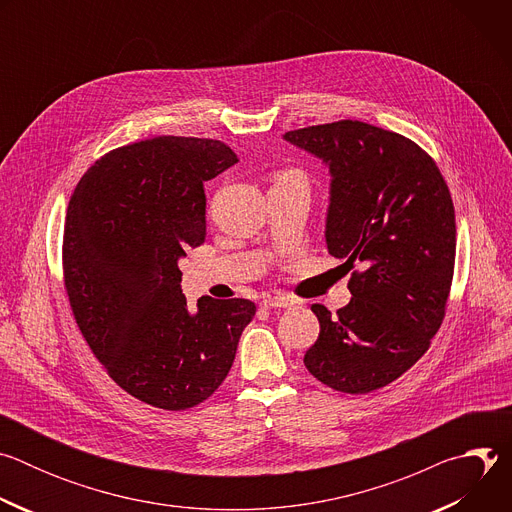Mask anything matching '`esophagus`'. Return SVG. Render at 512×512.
<instances>
[{"label":"esophagus","instance_id":"obj_1","mask_svg":"<svg viewBox=\"0 0 512 512\" xmlns=\"http://www.w3.org/2000/svg\"><path fill=\"white\" fill-rule=\"evenodd\" d=\"M261 306L263 308H289V306H294V300H289L285 296H273V298H265L261 302Z\"/></svg>","mask_w":512,"mask_h":512}]
</instances>
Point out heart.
<instances>
[{"mask_svg": "<svg viewBox=\"0 0 512 512\" xmlns=\"http://www.w3.org/2000/svg\"><path fill=\"white\" fill-rule=\"evenodd\" d=\"M287 178H300V180H304L302 174H298V172H283V174L277 176V180H287Z\"/></svg>", "mask_w": 512, "mask_h": 512, "instance_id": "heart-1", "label": "heart"}]
</instances>
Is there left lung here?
Segmentation results:
<instances>
[{
	"mask_svg": "<svg viewBox=\"0 0 512 512\" xmlns=\"http://www.w3.org/2000/svg\"><path fill=\"white\" fill-rule=\"evenodd\" d=\"M283 139L328 166V253L362 269L350 275L348 306L336 314L312 306L320 334L304 364L334 391H377L425 354L446 316L456 261L448 184L415 141L362 121Z\"/></svg>",
	"mask_w": 512,
	"mask_h": 512,
	"instance_id": "1",
	"label": "left lung"
}]
</instances>
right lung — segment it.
<instances>
[{"instance_id":"obj_1","label":"right lung","mask_w":512,"mask_h":512,"mask_svg":"<svg viewBox=\"0 0 512 512\" xmlns=\"http://www.w3.org/2000/svg\"><path fill=\"white\" fill-rule=\"evenodd\" d=\"M239 158L218 139L154 137L97 160L70 196L62 267L93 354L135 399L184 411L227 379L249 300L200 298L190 312L178 261L206 237L204 182Z\"/></svg>"}]
</instances>
